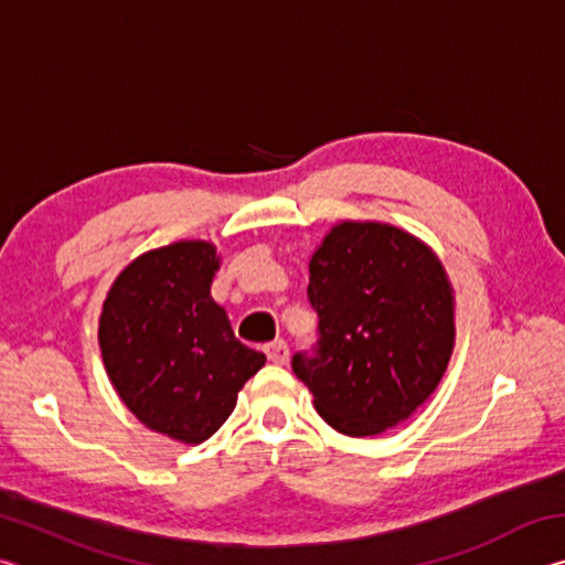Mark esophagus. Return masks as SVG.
Instances as JSON below:
<instances>
[{"instance_id": "1", "label": "esophagus", "mask_w": 565, "mask_h": 565, "mask_svg": "<svg viewBox=\"0 0 565 565\" xmlns=\"http://www.w3.org/2000/svg\"><path fill=\"white\" fill-rule=\"evenodd\" d=\"M266 356H269L271 363L284 366V363L289 361V347H286L284 339H274L271 343H266Z\"/></svg>"}]
</instances>
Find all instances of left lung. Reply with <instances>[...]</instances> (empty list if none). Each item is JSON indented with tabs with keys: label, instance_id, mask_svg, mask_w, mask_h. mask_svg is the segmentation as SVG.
<instances>
[{
	"label": "left lung",
	"instance_id": "obj_1",
	"mask_svg": "<svg viewBox=\"0 0 565 565\" xmlns=\"http://www.w3.org/2000/svg\"><path fill=\"white\" fill-rule=\"evenodd\" d=\"M319 317L294 374L313 406L347 436H376L434 394L454 351V294L436 254L376 222H343L309 264Z\"/></svg>",
	"mask_w": 565,
	"mask_h": 565
}]
</instances>
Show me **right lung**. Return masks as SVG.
<instances>
[{"label": "right lung", "instance_id": "1", "mask_svg": "<svg viewBox=\"0 0 565 565\" xmlns=\"http://www.w3.org/2000/svg\"><path fill=\"white\" fill-rule=\"evenodd\" d=\"M216 269L206 242L141 254L117 276L99 319L102 359L124 404L151 431L184 444L218 431L266 363L212 299Z\"/></svg>", "mask_w": 565, "mask_h": 565}]
</instances>
